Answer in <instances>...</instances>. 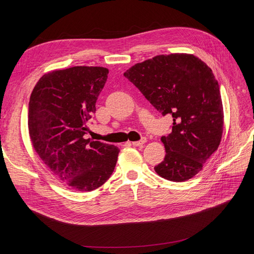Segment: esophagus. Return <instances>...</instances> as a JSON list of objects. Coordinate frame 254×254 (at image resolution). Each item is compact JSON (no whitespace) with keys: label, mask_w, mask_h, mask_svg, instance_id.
<instances>
[{"label":"esophagus","mask_w":254,"mask_h":254,"mask_svg":"<svg viewBox=\"0 0 254 254\" xmlns=\"http://www.w3.org/2000/svg\"><path fill=\"white\" fill-rule=\"evenodd\" d=\"M146 138H142L140 141H136V142H131V145L132 146H142V145H144L145 143H146Z\"/></svg>","instance_id":"esophagus-1"}]
</instances>
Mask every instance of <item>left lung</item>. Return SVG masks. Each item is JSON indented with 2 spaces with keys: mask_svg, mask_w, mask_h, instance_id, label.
<instances>
[{
  "mask_svg": "<svg viewBox=\"0 0 254 254\" xmlns=\"http://www.w3.org/2000/svg\"><path fill=\"white\" fill-rule=\"evenodd\" d=\"M154 108L171 114V134L162 137L164 161L157 175L183 182L203 169L214 153L223 131V107L219 85L209 66L188 53L156 56L125 72Z\"/></svg>",
  "mask_w": 254,
  "mask_h": 254,
  "instance_id": "left-lung-1",
  "label": "left lung"
}]
</instances>
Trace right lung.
I'll return each mask as SVG.
<instances>
[{"label":"right lung","instance_id":"add662e5","mask_svg":"<svg viewBox=\"0 0 254 254\" xmlns=\"http://www.w3.org/2000/svg\"><path fill=\"white\" fill-rule=\"evenodd\" d=\"M108 73L84 65L52 71L40 78L30 98L33 147L52 174L75 190L100 188L117 162L116 146L84 138Z\"/></svg>","mask_w":254,"mask_h":254}]
</instances>
